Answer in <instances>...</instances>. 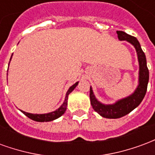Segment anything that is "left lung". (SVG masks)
I'll return each mask as SVG.
<instances>
[{
    "label": "left lung",
    "instance_id": "obj_1",
    "mask_svg": "<svg viewBox=\"0 0 155 155\" xmlns=\"http://www.w3.org/2000/svg\"><path fill=\"white\" fill-rule=\"evenodd\" d=\"M118 38L120 41H127L133 45L138 54V60L140 63V79L139 85L133 94L123 100L117 101L114 104H103L96 100L94 95L92 88L90 89V99L92 107L94 111L102 117L108 119H118L126 115L135 108L140 105L146 94L147 86L149 82V69L147 67L145 54L141 49L140 42L135 37L128 35L125 32L117 31Z\"/></svg>",
    "mask_w": 155,
    "mask_h": 155
}]
</instances>
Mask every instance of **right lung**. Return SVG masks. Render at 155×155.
I'll list each match as a JSON object with an SVG mask.
<instances>
[{"mask_svg": "<svg viewBox=\"0 0 155 155\" xmlns=\"http://www.w3.org/2000/svg\"><path fill=\"white\" fill-rule=\"evenodd\" d=\"M78 84V82H76L75 84H73L72 86L70 87V89L68 90L67 93H66V96L64 99V101L63 104L61 105V107L59 108L58 110L55 111H53L51 113H48V114H30L25 111H22L21 112L23 114L26 115V116L30 118L31 120H35L37 122H47V121H51V120H54L55 119H57L59 117H61L62 114H64L65 110H66V107H67V100H68V95L69 94L74 91V89L76 87V85Z\"/></svg>", "mask_w": 155, "mask_h": 155, "instance_id": "1", "label": "right lung"}]
</instances>
